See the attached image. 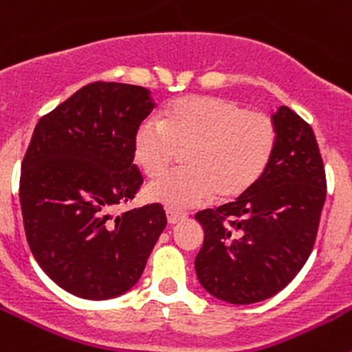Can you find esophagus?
Segmentation results:
<instances>
[{
	"instance_id": "obj_1",
	"label": "esophagus",
	"mask_w": 352,
	"mask_h": 352,
	"mask_svg": "<svg viewBox=\"0 0 352 352\" xmlns=\"http://www.w3.org/2000/svg\"><path fill=\"white\" fill-rule=\"evenodd\" d=\"M186 219V213H183V211H178V210H167V222L170 223V226H176V223H179L182 220Z\"/></svg>"
}]
</instances>
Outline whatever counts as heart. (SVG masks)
<instances>
[{
    "label": "heart",
    "mask_w": 352,
    "mask_h": 352,
    "mask_svg": "<svg viewBox=\"0 0 352 352\" xmlns=\"http://www.w3.org/2000/svg\"><path fill=\"white\" fill-rule=\"evenodd\" d=\"M276 126L272 118L234 100L188 95L170 102L162 123L144 121L133 135V160L148 178H158L186 151L188 170L162 177L146 199L170 210L206 203L214 195L231 203L254 188L272 162Z\"/></svg>",
    "instance_id": "heart-1"
}]
</instances>
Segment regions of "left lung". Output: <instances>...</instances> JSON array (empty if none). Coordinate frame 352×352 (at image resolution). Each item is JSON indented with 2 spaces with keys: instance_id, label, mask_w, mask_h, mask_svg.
<instances>
[{
  "instance_id": "left-lung-1",
  "label": "left lung",
  "mask_w": 352,
  "mask_h": 352,
  "mask_svg": "<svg viewBox=\"0 0 352 352\" xmlns=\"http://www.w3.org/2000/svg\"><path fill=\"white\" fill-rule=\"evenodd\" d=\"M276 144L263 178L248 194L195 214L204 243L195 273L219 300H268L298 275L316 243L326 199V173L312 126L282 105L272 116Z\"/></svg>"
}]
</instances>
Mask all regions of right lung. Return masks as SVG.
Segmentation results:
<instances>
[{
  "mask_svg": "<svg viewBox=\"0 0 352 352\" xmlns=\"http://www.w3.org/2000/svg\"><path fill=\"white\" fill-rule=\"evenodd\" d=\"M153 107L142 86L86 84L40 118L23 158L19 199L31 254L84 300L138 284L167 226L158 203L111 214L142 185L133 135Z\"/></svg>",
  "mask_w": 352,
  "mask_h": 352,
  "instance_id": "add662e5",
  "label": "right lung"
}]
</instances>
